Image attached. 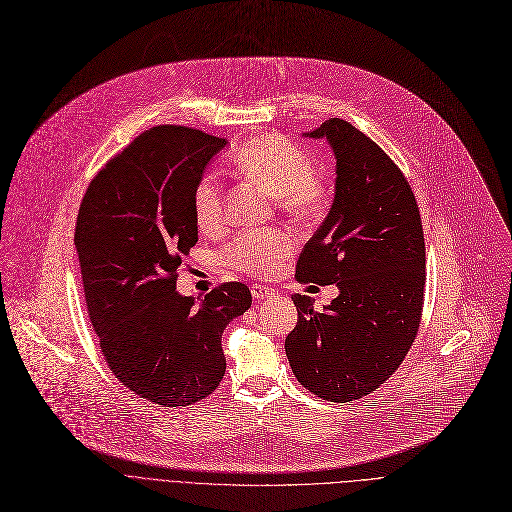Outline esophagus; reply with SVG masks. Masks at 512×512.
<instances>
[{"mask_svg":"<svg viewBox=\"0 0 512 512\" xmlns=\"http://www.w3.org/2000/svg\"><path fill=\"white\" fill-rule=\"evenodd\" d=\"M274 294H276L274 288H267V286H263V284H253V286H251V297H253L255 301H265V299L274 297Z\"/></svg>","mask_w":512,"mask_h":512,"instance_id":"34e87169","label":"esophagus"}]
</instances>
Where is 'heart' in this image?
I'll use <instances>...</instances> for the list:
<instances>
[{
  "label": "heart",
  "mask_w": 512,
  "mask_h": 512,
  "mask_svg": "<svg viewBox=\"0 0 512 512\" xmlns=\"http://www.w3.org/2000/svg\"><path fill=\"white\" fill-rule=\"evenodd\" d=\"M234 170L297 218H315L326 205V180L315 172L313 157L280 134H267L242 145L232 155ZM193 213L201 230L211 232L224 224V188L215 174H205L193 193ZM294 240L284 230H251L238 236L228 251L240 272L261 276L290 255Z\"/></svg>",
  "instance_id": "obj_1"
}]
</instances>
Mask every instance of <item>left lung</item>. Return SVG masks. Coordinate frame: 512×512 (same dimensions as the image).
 I'll list each match as a JSON object with an SVG mask.
<instances>
[{
    "label": "left lung",
    "instance_id": "obj_1",
    "mask_svg": "<svg viewBox=\"0 0 512 512\" xmlns=\"http://www.w3.org/2000/svg\"><path fill=\"white\" fill-rule=\"evenodd\" d=\"M336 159L334 201L299 257L301 282L336 284L321 311L294 294L286 336L297 380L319 398L357 400L382 386L405 359L423 309L425 242L411 186L394 161L351 122L332 118L303 132Z\"/></svg>",
    "mask_w": 512,
    "mask_h": 512
}]
</instances>
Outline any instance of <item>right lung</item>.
I'll return each instance as SVG.
<instances>
[{
  "instance_id": "1",
  "label": "right lung",
  "mask_w": 512,
  "mask_h": 512,
  "mask_svg": "<svg viewBox=\"0 0 512 512\" xmlns=\"http://www.w3.org/2000/svg\"><path fill=\"white\" fill-rule=\"evenodd\" d=\"M226 139L153 126L118 153L80 203L74 247L91 324L116 378L161 407L209 396L226 373L222 334L251 307L245 284L182 297L176 272L199 240L193 193Z\"/></svg>"
}]
</instances>
